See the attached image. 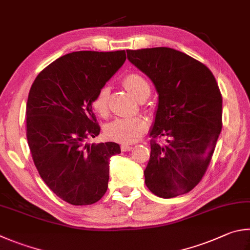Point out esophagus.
I'll return each mask as SVG.
<instances>
[{"label": "esophagus", "instance_id": "obj_1", "mask_svg": "<svg viewBox=\"0 0 250 250\" xmlns=\"http://www.w3.org/2000/svg\"><path fill=\"white\" fill-rule=\"evenodd\" d=\"M131 149H132V146H131V145H121L122 152H129Z\"/></svg>", "mask_w": 250, "mask_h": 250}]
</instances>
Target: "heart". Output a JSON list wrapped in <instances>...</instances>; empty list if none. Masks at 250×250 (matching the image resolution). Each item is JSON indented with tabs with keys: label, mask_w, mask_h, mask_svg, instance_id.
Returning a JSON list of instances; mask_svg holds the SVG:
<instances>
[{
	"label": "heart",
	"mask_w": 250,
	"mask_h": 250,
	"mask_svg": "<svg viewBox=\"0 0 250 250\" xmlns=\"http://www.w3.org/2000/svg\"><path fill=\"white\" fill-rule=\"evenodd\" d=\"M122 84L125 89L135 97L138 101L146 98L151 87L147 81L142 75L138 73H130L122 81ZM108 92L107 87H103L94 97L92 106L93 109L98 115H106L108 108ZM147 129V124L143 118L131 117V118H117L105 128V135L107 139L121 144H131L138 141Z\"/></svg>",
	"instance_id": "b5f03b06"
}]
</instances>
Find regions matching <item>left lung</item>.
Returning a JSON list of instances; mask_svg holds the SVG:
<instances>
[{
    "mask_svg": "<svg viewBox=\"0 0 250 250\" xmlns=\"http://www.w3.org/2000/svg\"><path fill=\"white\" fill-rule=\"evenodd\" d=\"M126 54L158 93L145 185L164 199L191 191L206 174L222 130V95L214 75L200 61L171 48L126 50Z\"/></svg>",
    "mask_w": 250,
    "mask_h": 250,
    "instance_id": "1",
    "label": "left lung"
}]
</instances>
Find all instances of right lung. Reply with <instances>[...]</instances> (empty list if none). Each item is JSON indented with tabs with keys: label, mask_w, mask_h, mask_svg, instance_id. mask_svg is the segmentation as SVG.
I'll return each mask as SVG.
<instances>
[{
	"label": "right lung",
	"mask_w": 250,
	"mask_h": 250,
	"mask_svg": "<svg viewBox=\"0 0 250 250\" xmlns=\"http://www.w3.org/2000/svg\"><path fill=\"white\" fill-rule=\"evenodd\" d=\"M125 51H76L57 59L38 74L26 106V135L40 177L73 206L101 200L109 179L115 142L92 145L101 126L92 103L125 61Z\"/></svg>",
	"instance_id": "add662e5"
}]
</instances>
